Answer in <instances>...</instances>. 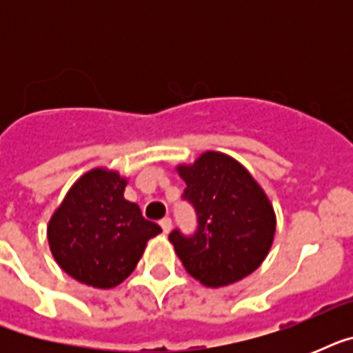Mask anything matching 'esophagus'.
Instances as JSON below:
<instances>
[{
	"label": "esophagus",
	"instance_id": "1",
	"mask_svg": "<svg viewBox=\"0 0 353 353\" xmlns=\"http://www.w3.org/2000/svg\"><path fill=\"white\" fill-rule=\"evenodd\" d=\"M159 225H161V229H163V231H165V232H170L172 220H170V218H168V216H166V218H163V220L159 221Z\"/></svg>",
	"mask_w": 353,
	"mask_h": 353
}]
</instances>
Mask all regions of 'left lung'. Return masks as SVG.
I'll return each mask as SVG.
<instances>
[{
  "mask_svg": "<svg viewBox=\"0 0 353 353\" xmlns=\"http://www.w3.org/2000/svg\"><path fill=\"white\" fill-rule=\"evenodd\" d=\"M187 183L181 198L192 205L198 227L168 234L188 274L209 288L234 284L268 256L273 243V207L252 176L232 157L205 152L194 165L177 166Z\"/></svg>",
  "mask_w": 353,
  "mask_h": 353,
  "instance_id": "left-lung-1",
  "label": "left lung"
}]
</instances>
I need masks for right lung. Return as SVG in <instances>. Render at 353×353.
<instances>
[{"label":"right lung","mask_w":353,"mask_h":353,"mask_svg":"<svg viewBox=\"0 0 353 353\" xmlns=\"http://www.w3.org/2000/svg\"><path fill=\"white\" fill-rule=\"evenodd\" d=\"M126 179L95 168L74 183L47 227L58 265L74 280L110 290L128 279L161 227L124 199Z\"/></svg>","instance_id":"1"}]
</instances>
